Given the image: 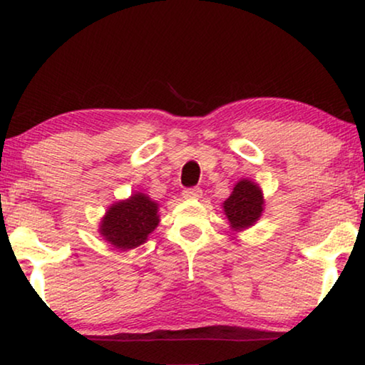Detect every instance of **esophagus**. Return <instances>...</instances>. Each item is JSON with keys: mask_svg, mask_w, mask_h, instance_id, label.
Wrapping results in <instances>:
<instances>
[{"mask_svg": "<svg viewBox=\"0 0 365 365\" xmlns=\"http://www.w3.org/2000/svg\"><path fill=\"white\" fill-rule=\"evenodd\" d=\"M201 196H202L201 187H187L182 191L184 199H199Z\"/></svg>", "mask_w": 365, "mask_h": 365, "instance_id": "1", "label": "esophagus"}]
</instances>
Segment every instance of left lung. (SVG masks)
Listing matches in <instances>:
<instances>
[{"label": "left lung", "mask_w": 365, "mask_h": 365, "mask_svg": "<svg viewBox=\"0 0 365 365\" xmlns=\"http://www.w3.org/2000/svg\"><path fill=\"white\" fill-rule=\"evenodd\" d=\"M262 191L256 182L241 179L232 189V194L224 201V214L234 231L251 227L264 211Z\"/></svg>", "instance_id": "8db88e82"}]
</instances>
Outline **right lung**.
<instances>
[{"label": "right lung", "mask_w": 365, "mask_h": 365, "mask_svg": "<svg viewBox=\"0 0 365 365\" xmlns=\"http://www.w3.org/2000/svg\"><path fill=\"white\" fill-rule=\"evenodd\" d=\"M158 202L143 192L114 202L103 217L99 234L104 241L121 251L134 249L148 241L159 224Z\"/></svg>", "instance_id": "1"}]
</instances>
